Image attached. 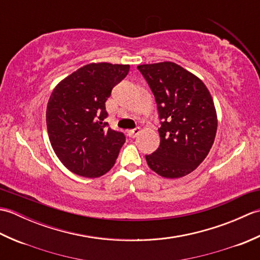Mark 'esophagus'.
<instances>
[{"label": "esophagus", "instance_id": "esophagus-1", "mask_svg": "<svg viewBox=\"0 0 260 260\" xmlns=\"http://www.w3.org/2000/svg\"><path fill=\"white\" fill-rule=\"evenodd\" d=\"M140 132H141L140 127H136V128H134V129L128 131V136L132 137V139H134V137H136L137 135H139Z\"/></svg>", "mask_w": 260, "mask_h": 260}]
</instances>
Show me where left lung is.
<instances>
[{"label": "left lung", "mask_w": 260, "mask_h": 260, "mask_svg": "<svg viewBox=\"0 0 260 260\" xmlns=\"http://www.w3.org/2000/svg\"><path fill=\"white\" fill-rule=\"evenodd\" d=\"M155 97L161 143L145 155L148 167L167 179L194 171L207 157L217 133V112L202 80L174 62L137 67Z\"/></svg>", "instance_id": "8db88e82"}]
</instances>
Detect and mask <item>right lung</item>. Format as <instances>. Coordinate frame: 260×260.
I'll list each match as a JSON object with an SVG mask.
<instances>
[{"mask_svg":"<svg viewBox=\"0 0 260 260\" xmlns=\"http://www.w3.org/2000/svg\"><path fill=\"white\" fill-rule=\"evenodd\" d=\"M129 64L89 63L54 88L47 106L49 140L58 158L71 172L99 178L114 167L125 135L105 121L113 88Z\"/></svg>","mask_w":260,"mask_h":260,"instance_id":"obj_1","label":"right lung"}]
</instances>
